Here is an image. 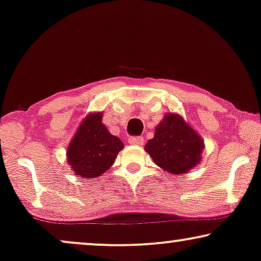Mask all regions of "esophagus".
<instances>
[{
	"mask_svg": "<svg viewBox=\"0 0 261 261\" xmlns=\"http://www.w3.org/2000/svg\"><path fill=\"white\" fill-rule=\"evenodd\" d=\"M144 139L141 136H137V137H130L129 138V143L131 145H142Z\"/></svg>",
	"mask_w": 261,
	"mask_h": 261,
	"instance_id": "34e87169",
	"label": "esophagus"
}]
</instances>
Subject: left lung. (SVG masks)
<instances>
[{
    "instance_id": "1",
    "label": "left lung",
    "mask_w": 261,
    "mask_h": 261,
    "mask_svg": "<svg viewBox=\"0 0 261 261\" xmlns=\"http://www.w3.org/2000/svg\"><path fill=\"white\" fill-rule=\"evenodd\" d=\"M204 148L201 136L176 113H167L145 151L153 162L172 175H181L200 163Z\"/></svg>"
}]
</instances>
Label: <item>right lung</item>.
Instances as JSON below:
<instances>
[{
    "label": "right lung",
    "mask_w": 261,
    "mask_h": 261,
    "mask_svg": "<svg viewBox=\"0 0 261 261\" xmlns=\"http://www.w3.org/2000/svg\"><path fill=\"white\" fill-rule=\"evenodd\" d=\"M102 113H90L69 143L67 162L79 179L98 177L115 163L123 142L101 122Z\"/></svg>",
    "instance_id": "add662e5"
}]
</instances>
